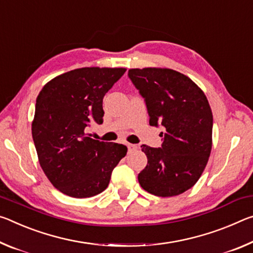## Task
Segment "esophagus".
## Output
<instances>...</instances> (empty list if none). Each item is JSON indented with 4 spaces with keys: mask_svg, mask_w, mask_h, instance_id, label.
<instances>
[{
    "mask_svg": "<svg viewBox=\"0 0 253 253\" xmlns=\"http://www.w3.org/2000/svg\"><path fill=\"white\" fill-rule=\"evenodd\" d=\"M126 147H127V149H129V151H133L136 148H138L136 147V144H132V143H127Z\"/></svg>",
    "mask_w": 253,
    "mask_h": 253,
    "instance_id": "obj_1",
    "label": "esophagus"
}]
</instances>
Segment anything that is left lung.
Instances as JSON below:
<instances>
[{"instance_id": "obj_1", "label": "left lung", "mask_w": 253, "mask_h": 253, "mask_svg": "<svg viewBox=\"0 0 253 253\" xmlns=\"http://www.w3.org/2000/svg\"><path fill=\"white\" fill-rule=\"evenodd\" d=\"M129 77L140 90L150 124L165 126L160 148L142 144L148 158L138 180L146 192L171 197L192 188L212 150L213 114L208 97L189 77L169 68H132Z\"/></svg>"}]
</instances>
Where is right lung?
I'll use <instances>...</instances> for the list:
<instances>
[{"label": "right lung", "instance_id": "1", "mask_svg": "<svg viewBox=\"0 0 253 253\" xmlns=\"http://www.w3.org/2000/svg\"><path fill=\"white\" fill-rule=\"evenodd\" d=\"M126 68L84 67L52 78L37 97L31 130L39 164L59 192L74 198L97 195L127 148L86 133L103 122V97Z\"/></svg>", "mask_w": 253, "mask_h": 253}]
</instances>
